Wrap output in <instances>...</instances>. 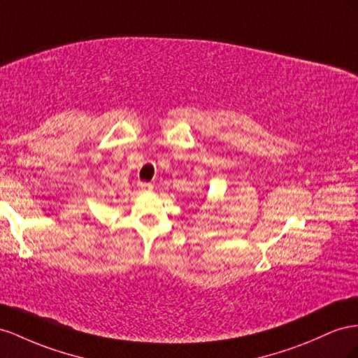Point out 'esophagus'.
Wrapping results in <instances>:
<instances>
[{"instance_id":"esophagus-1","label":"esophagus","mask_w":358,"mask_h":358,"mask_svg":"<svg viewBox=\"0 0 358 358\" xmlns=\"http://www.w3.org/2000/svg\"><path fill=\"white\" fill-rule=\"evenodd\" d=\"M138 188L141 191H152L153 185H152V183H146V182H138Z\"/></svg>"}]
</instances>
